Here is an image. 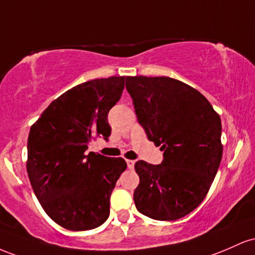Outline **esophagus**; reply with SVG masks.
Wrapping results in <instances>:
<instances>
[{
	"label": "esophagus",
	"instance_id": "1",
	"mask_svg": "<svg viewBox=\"0 0 255 255\" xmlns=\"http://www.w3.org/2000/svg\"><path fill=\"white\" fill-rule=\"evenodd\" d=\"M127 165H128V168L132 170L133 166H135V160H127Z\"/></svg>",
	"mask_w": 255,
	"mask_h": 255
}]
</instances>
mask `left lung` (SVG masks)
Segmentation results:
<instances>
[{
    "label": "left lung",
    "mask_w": 255,
    "mask_h": 255,
    "mask_svg": "<svg viewBox=\"0 0 255 255\" xmlns=\"http://www.w3.org/2000/svg\"><path fill=\"white\" fill-rule=\"evenodd\" d=\"M139 125L164 151L161 164L139 160L138 212L155 220L189 214L207 195L223 155L222 123L199 91L168 77H128Z\"/></svg>",
    "instance_id": "obj_1"
}]
</instances>
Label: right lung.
I'll return each instance as SVG.
<instances>
[{
	"label": "right lung",
	"instance_id": "obj_1",
	"mask_svg": "<svg viewBox=\"0 0 255 255\" xmlns=\"http://www.w3.org/2000/svg\"><path fill=\"white\" fill-rule=\"evenodd\" d=\"M127 79L110 77L77 85L54 100L30 128L31 185L45 213L67 230H91L110 216L111 194L127 162L87 149L95 136L108 141V112Z\"/></svg>",
	"mask_w": 255,
	"mask_h": 255
}]
</instances>
